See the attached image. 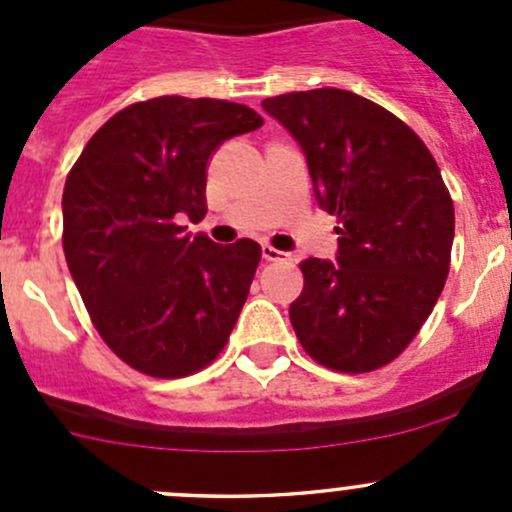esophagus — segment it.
<instances>
[{
    "mask_svg": "<svg viewBox=\"0 0 512 512\" xmlns=\"http://www.w3.org/2000/svg\"><path fill=\"white\" fill-rule=\"evenodd\" d=\"M262 257H265V260H270V262H277V260H287V252H282V250H277V247H272V245H262Z\"/></svg>",
    "mask_w": 512,
    "mask_h": 512,
    "instance_id": "obj_1",
    "label": "esophagus"
}]
</instances>
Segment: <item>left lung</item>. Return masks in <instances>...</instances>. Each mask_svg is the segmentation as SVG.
<instances>
[{
  "label": "left lung",
  "instance_id": "8db88e82",
  "mask_svg": "<svg viewBox=\"0 0 512 512\" xmlns=\"http://www.w3.org/2000/svg\"><path fill=\"white\" fill-rule=\"evenodd\" d=\"M307 158L319 208L337 215L334 260L302 262L289 319L304 352L361 374L396 359L431 314L448 277L453 200L404 121L344 89L265 98Z\"/></svg>",
  "mask_w": 512,
  "mask_h": 512
}]
</instances>
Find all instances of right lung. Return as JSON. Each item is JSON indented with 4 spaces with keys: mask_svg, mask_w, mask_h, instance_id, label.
I'll return each instance as SVG.
<instances>
[{
    "mask_svg": "<svg viewBox=\"0 0 512 512\" xmlns=\"http://www.w3.org/2000/svg\"><path fill=\"white\" fill-rule=\"evenodd\" d=\"M260 126L242 103L151 98L108 118L66 178V265L103 342L143 374H193L230 339L262 247L218 245L180 220L208 213L215 148Z\"/></svg>",
    "mask_w": 512,
    "mask_h": 512,
    "instance_id": "obj_1",
    "label": "right lung"
}]
</instances>
